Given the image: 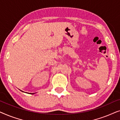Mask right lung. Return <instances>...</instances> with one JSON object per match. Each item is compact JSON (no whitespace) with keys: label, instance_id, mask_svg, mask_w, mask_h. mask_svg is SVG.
Instances as JSON below:
<instances>
[{"label":"right lung","instance_id":"obj_1","mask_svg":"<svg viewBox=\"0 0 120 120\" xmlns=\"http://www.w3.org/2000/svg\"><path fill=\"white\" fill-rule=\"evenodd\" d=\"M30 94H34V93H30Z\"/></svg>","mask_w":120,"mask_h":120}]
</instances>
